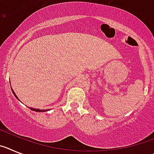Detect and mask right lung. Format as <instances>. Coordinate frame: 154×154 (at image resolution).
I'll use <instances>...</instances> for the list:
<instances>
[{
  "mask_svg": "<svg viewBox=\"0 0 154 154\" xmlns=\"http://www.w3.org/2000/svg\"><path fill=\"white\" fill-rule=\"evenodd\" d=\"M10 84H11V81H10ZM11 91H12V92H13L14 95V96H15V97H16L17 99L18 100H20L18 99V97H17L16 94H15L14 91H13V89H12V88H11ZM30 109L31 110H34V111H36V112H45V111H48V110H41V109H36V108H33V107H30Z\"/></svg>",
  "mask_w": 154,
  "mask_h": 154,
  "instance_id": "right-lung-1",
  "label": "right lung"
}]
</instances>
